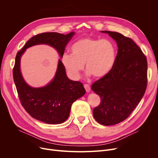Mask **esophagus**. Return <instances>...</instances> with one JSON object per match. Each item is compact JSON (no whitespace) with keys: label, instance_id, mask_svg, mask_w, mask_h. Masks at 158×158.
<instances>
[{"label":"esophagus","instance_id":"1","mask_svg":"<svg viewBox=\"0 0 158 158\" xmlns=\"http://www.w3.org/2000/svg\"><path fill=\"white\" fill-rule=\"evenodd\" d=\"M84 87H85V89H86V92H90L91 88H90V86H89V85H84Z\"/></svg>","mask_w":158,"mask_h":158}]
</instances>
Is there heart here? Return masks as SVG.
<instances>
[{
	"mask_svg": "<svg viewBox=\"0 0 158 158\" xmlns=\"http://www.w3.org/2000/svg\"><path fill=\"white\" fill-rule=\"evenodd\" d=\"M70 52L62 56L61 63L69 76L75 80L79 78L84 64L88 76H106L113 69L117 57V48L112 40L92 37L75 41Z\"/></svg>",
	"mask_w": 158,
	"mask_h": 158,
	"instance_id": "1",
	"label": "heart"
}]
</instances>
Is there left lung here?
Listing matches in <instances>:
<instances>
[{"mask_svg": "<svg viewBox=\"0 0 158 158\" xmlns=\"http://www.w3.org/2000/svg\"><path fill=\"white\" fill-rule=\"evenodd\" d=\"M101 32L117 42L118 53L112 70L92 86L101 98L93 114L101 125L113 126L126 120L142 100L147 88V61L132 39L117 32Z\"/></svg>", "mask_w": 158, "mask_h": 158, "instance_id": "1", "label": "left lung"}]
</instances>
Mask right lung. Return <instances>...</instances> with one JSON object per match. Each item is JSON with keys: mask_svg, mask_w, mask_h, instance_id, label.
Wrapping results in <instances>:
<instances>
[{"mask_svg": "<svg viewBox=\"0 0 158 158\" xmlns=\"http://www.w3.org/2000/svg\"><path fill=\"white\" fill-rule=\"evenodd\" d=\"M44 32L31 38L18 52L13 69V79L21 103L26 111L38 120L48 124H60L69 117L73 102L83 96L86 90L81 82L70 80L59 59L53 79L42 87L34 88L24 80L20 70V60L26 49L37 45L52 47L61 58L66 45L75 35Z\"/></svg>", "mask_w": 158, "mask_h": 158, "instance_id": "right-lung-1", "label": "right lung"}]
</instances>
